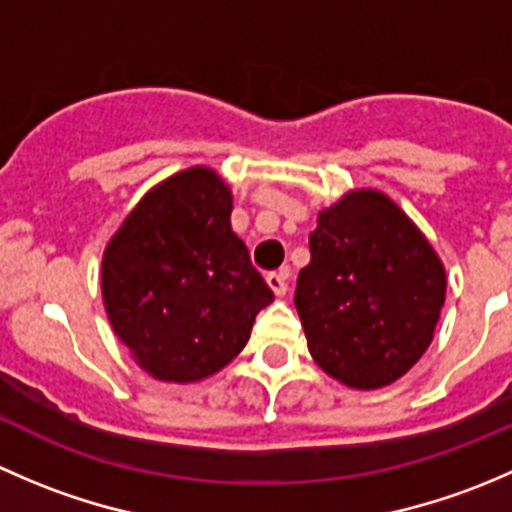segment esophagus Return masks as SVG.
<instances>
[{"label":"esophagus","instance_id":"obj_1","mask_svg":"<svg viewBox=\"0 0 512 512\" xmlns=\"http://www.w3.org/2000/svg\"><path fill=\"white\" fill-rule=\"evenodd\" d=\"M287 275H289L287 270H277L267 275V285H270V289L277 294V297H282V294L287 292Z\"/></svg>","mask_w":512,"mask_h":512}]
</instances>
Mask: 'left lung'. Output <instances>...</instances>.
Wrapping results in <instances>:
<instances>
[{"instance_id":"obj_1","label":"left lung","mask_w":512,"mask_h":512,"mask_svg":"<svg viewBox=\"0 0 512 512\" xmlns=\"http://www.w3.org/2000/svg\"><path fill=\"white\" fill-rule=\"evenodd\" d=\"M294 307L312 359L349 389L394 384L433 339L446 270L409 215L361 188L322 210Z\"/></svg>"}]
</instances>
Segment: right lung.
<instances>
[{"label":"right lung","mask_w":512,"mask_h":512,"mask_svg":"<svg viewBox=\"0 0 512 512\" xmlns=\"http://www.w3.org/2000/svg\"><path fill=\"white\" fill-rule=\"evenodd\" d=\"M230 213L225 180L195 165L148 190L108 240L103 307L153 379L213 376L245 349L257 312L275 299Z\"/></svg>","instance_id":"right-lung-1"}]
</instances>
